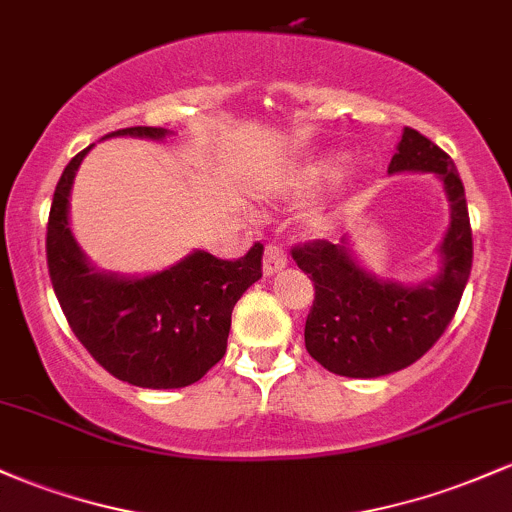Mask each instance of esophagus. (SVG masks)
Here are the masks:
<instances>
[{
	"mask_svg": "<svg viewBox=\"0 0 512 512\" xmlns=\"http://www.w3.org/2000/svg\"><path fill=\"white\" fill-rule=\"evenodd\" d=\"M284 267H286V255H284L282 247L267 245L265 247V262H262L265 274H277V272H282Z\"/></svg>",
	"mask_w": 512,
	"mask_h": 512,
	"instance_id": "esophagus-1",
	"label": "esophagus"
}]
</instances>
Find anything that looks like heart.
Listing matches in <instances>:
<instances>
[{
	"instance_id": "heart-1",
	"label": "heart",
	"mask_w": 512,
	"mask_h": 512,
	"mask_svg": "<svg viewBox=\"0 0 512 512\" xmlns=\"http://www.w3.org/2000/svg\"><path fill=\"white\" fill-rule=\"evenodd\" d=\"M347 162H350V155L340 153V150L338 153L320 155L318 160L308 162V165L291 179V189H294V192H306V189L318 187V184L328 182V179H335L342 170H345Z\"/></svg>"
}]
</instances>
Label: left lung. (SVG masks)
<instances>
[{"label":"left lung","mask_w":512,"mask_h":512,"mask_svg":"<svg viewBox=\"0 0 512 512\" xmlns=\"http://www.w3.org/2000/svg\"><path fill=\"white\" fill-rule=\"evenodd\" d=\"M430 172L445 187L449 223L437 245V272L420 282H396L359 260L350 235L294 247V260L316 286L306 318V350L328 372L376 379L406 369L440 340L469 282L471 226L464 184L445 150L403 128L389 174Z\"/></svg>","instance_id":"1"}]
</instances>
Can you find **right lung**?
<instances>
[{"label": "right lung", "instance_id": "add662e5", "mask_svg": "<svg viewBox=\"0 0 512 512\" xmlns=\"http://www.w3.org/2000/svg\"><path fill=\"white\" fill-rule=\"evenodd\" d=\"M167 128L133 126L109 138H172ZM94 145L67 162L48 218V269L72 333L101 367L140 389H182L226 355L230 316L240 296L262 277L265 247L240 260L192 250L148 274L109 272L94 265L70 228V194Z\"/></svg>", "mask_w": 512, "mask_h": 512}]
</instances>
